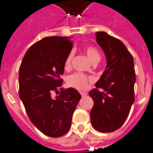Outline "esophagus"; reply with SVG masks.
<instances>
[{
	"instance_id": "1",
	"label": "esophagus",
	"mask_w": 153,
	"mask_h": 153,
	"mask_svg": "<svg viewBox=\"0 0 153 153\" xmlns=\"http://www.w3.org/2000/svg\"><path fill=\"white\" fill-rule=\"evenodd\" d=\"M80 94H81V96H82V97H85V96H87V93L85 92H80Z\"/></svg>"
}]
</instances>
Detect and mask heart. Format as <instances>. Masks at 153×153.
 Listing matches in <instances>:
<instances>
[{
    "instance_id": "1",
    "label": "heart",
    "mask_w": 153,
    "mask_h": 153,
    "mask_svg": "<svg viewBox=\"0 0 153 153\" xmlns=\"http://www.w3.org/2000/svg\"><path fill=\"white\" fill-rule=\"evenodd\" d=\"M84 52L88 57V58L90 60L92 63L98 62L100 59V55L99 51L93 47H85L84 48ZM73 52H70L67 56L65 61V68H68L71 66V61L73 58ZM92 81V78L88 77L87 75L82 73H74L71 74L67 79V82L69 86L73 87V88L79 89V90H84L88 86V84L89 82Z\"/></svg>"
}]
</instances>
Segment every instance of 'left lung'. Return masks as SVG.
<instances>
[{
    "label": "left lung",
    "mask_w": 153,
    "mask_h": 153,
    "mask_svg": "<svg viewBox=\"0 0 153 153\" xmlns=\"http://www.w3.org/2000/svg\"><path fill=\"white\" fill-rule=\"evenodd\" d=\"M96 36L106 55V67L96 88L88 93L94 102L91 123L99 131L112 132L122 126L134 101V60L120 39L105 32H97Z\"/></svg>",
    "instance_id": "1"
}]
</instances>
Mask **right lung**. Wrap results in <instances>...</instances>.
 Here are the masks:
<instances>
[{"instance_id": "add662e5", "label": "right lung", "mask_w": 153, "mask_h": 153, "mask_svg": "<svg viewBox=\"0 0 153 153\" xmlns=\"http://www.w3.org/2000/svg\"><path fill=\"white\" fill-rule=\"evenodd\" d=\"M70 38L48 36L38 41L26 51L19 68V97L29 120L53 138L68 131L81 100L76 89L61 88L65 59L73 46ZM53 91L59 95L53 98Z\"/></svg>"}]
</instances>
